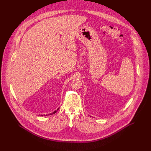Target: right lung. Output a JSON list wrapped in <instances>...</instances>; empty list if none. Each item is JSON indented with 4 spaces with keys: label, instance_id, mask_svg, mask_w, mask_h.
Instances as JSON below:
<instances>
[{
    "label": "right lung",
    "instance_id": "obj_1",
    "mask_svg": "<svg viewBox=\"0 0 151 151\" xmlns=\"http://www.w3.org/2000/svg\"><path fill=\"white\" fill-rule=\"evenodd\" d=\"M59 109H57V110H59ZM57 110H55V111H54V112H53V113H50V114H48V115H50V114H55V113H56V111H57ZM41 116H43V115H41ZM46 116H47V114H46Z\"/></svg>",
    "mask_w": 151,
    "mask_h": 151
}]
</instances>
